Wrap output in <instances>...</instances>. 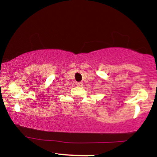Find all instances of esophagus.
Wrapping results in <instances>:
<instances>
[{"label": "esophagus", "mask_w": 157, "mask_h": 157, "mask_svg": "<svg viewBox=\"0 0 157 157\" xmlns=\"http://www.w3.org/2000/svg\"><path fill=\"white\" fill-rule=\"evenodd\" d=\"M76 86H78V87H81V86H83V83H81V82H77V83H76Z\"/></svg>", "instance_id": "34e87169"}]
</instances>
